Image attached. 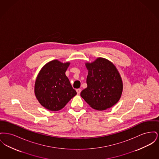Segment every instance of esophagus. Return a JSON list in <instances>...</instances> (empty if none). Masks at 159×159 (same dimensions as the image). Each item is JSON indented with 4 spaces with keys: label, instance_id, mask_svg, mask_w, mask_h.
I'll list each match as a JSON object with an SVG mask.
<instances>
[{
    "label": "esophagus",
    "instance_id": "1",
    "mask_svg": "<svg viewBox=\"0 0 159 159\" xmlns=\"http://www.w3.org/2000/svg\"><path fill=\"white\" fill-rule=\"evenodd\" d=\"M81 89H76V92H77V93H78V94H79L80 92H81Z\"/></svg>",
    "mask_w": 159,
    "mask_h": 159
}]
</instances>
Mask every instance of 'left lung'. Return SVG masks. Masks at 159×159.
I'll return each instance as SVG.
<instances>
[{
  "label": "left lung",
  "mask_w": 159,
  "mask_h": 159,
  "mask_svg": "<svg viewBox=\"0 0 159 159\" xmlns=\"http://www.w3.org/2000/svg\"><path fill=\"white\" fill-rule=\"evenodd\" d=\"M85 66L88 70V86L81 92V97L95 110L112 107L120 99L123 89L118 70L110 61L101 57Z\"/></svg>",
  "instance_id": "8db88e82"
}]
</instances>
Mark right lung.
<instances>
[{
  "mask_svg": "<svg viewBox=\"0 0 159 159\" xmlns=\"http://www.w3.org/2000/svg\"><path fill=\"white\" fill-rule=\"evenodd\" d=\"M70 64L51 61L38 73L34 94L41 106L50 111L60 110L77 94L65 74Z\"/></svg>",
  "mask_w": 159,
  "mask_h": 159,
  "instance_id": "right-lung-1",
  "label": "right lung"
}]
</instances>
